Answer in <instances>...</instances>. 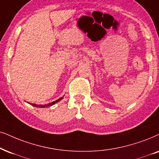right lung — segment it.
Instances as JSON below:
<instances>
[{"instance_id":"right-lung-1","label":"right lung","mask_w":159,"mask_h":159,"mask_svg":"<svg viewBox=\"0 0 159 159\" xmlns=\"http://www.w3.org/2000/svg\"><path fill=\"white\" fill-rule=\"evenodd\" d=\"M62 98H59V99H58L57 100H56V101H53V102H52V103H48V104H47V105H37V104H34V103H30V104H31V105H32L33 106H35V107H39V108H45V107H49V106H53V104H55L56 103H57V102H59V100H61L62 99Z\"/></svg>"}]
</instances>
